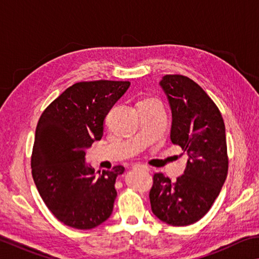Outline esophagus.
<instances>
[{"instance_id": "1", "label": "esophagus", "mask_w": 259, "mask_h": 259, "mask_svg": "<svg viewBox=\"0 0 259 259\" xmlns=\"http://www.w3.org/2000/svg\"><path fill=\"white\" fill-rule=\"evenodd\" d=\"M134 169H142V170H145V171H148L150 170V168L146 164H142V163H136L133 165Z\"/></svg>"}]
</instances>
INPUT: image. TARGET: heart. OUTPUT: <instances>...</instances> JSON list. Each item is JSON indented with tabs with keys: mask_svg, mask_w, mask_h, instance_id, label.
I'll return each mask as SVG.
<instances>
[{
	"mask_svg": "<svg viewBox=\"0 0 259 259\" xmlns=\"http://www.w3.org/2000/svg\"><path fill=\"white\" fill-rule=\"evenodd\" d=\"M154 100H156V99H153V98H147V99H144V100H142V102H140V103H144V102H154Z\"/></svg>",
	"mask_w": 259,
	"mask_h": 259,
	"instance_id": "1",
	"label": "heart"
}]
</instances>
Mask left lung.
Listing matches in <instances>:
<instances>
[{
  "instance_id": "left-lung-1",
  "label": "left lung",
  "mask_w": 259,
  "mask_h": 259,
  "mask_svg": "<svg viewBox=\"0 0 259 259\" xmlns=\"http://www.w3.org/2000/svg\"><path fill=\"white\" fill-rule=\"evenodd\" d=\"M171 108L170 139L186 153L184 175L171 183L155 174L150 191L152 211L172 226L200 221L221 193L229 170L225 124L211 98L198 83L184 75L160 81Z\"/></svg>"
}]
</instances>
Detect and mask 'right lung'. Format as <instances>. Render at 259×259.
Here are the masks:
<instances>
[{
    "mask_svg": "<svg viewBox=\"0 0 259 259\" xmlns=\"http://www.w3.org/2000/svg\"><path fill=\"white\" fill-rule=\"evenodd\" d=\"M130 87L129 81L78 82L56 98L38 120L32 176L43 202L63 224L91 230L112 214L116 165L99 171L85 162V150L104 133V120Z\"/></svg>",
    "mask_w": 259,
    "mask_h": 259,
    "instance_id": "1",
    "label": "right lung"
}]
</instances>
